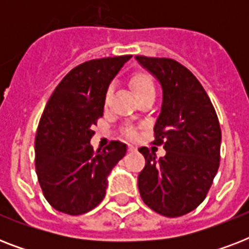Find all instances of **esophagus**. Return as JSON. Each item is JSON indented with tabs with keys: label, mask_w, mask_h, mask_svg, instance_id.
I'll return each instance as SVG.
<instances>
[{
	"label": "esophagus",
	"mask_w": 249,
	"mask_h": 249,
	"mask_svg": "<svg viewBox=\"0 0 249 249\" xmlns=\"http://www.w3.org/2000/svg\"><path fill=\"white\" fill-rule=\"evenodd\" d=\"M128 150L129 151H136V147H134V146H129Z\"/></svg>",
	"instance_id": "1"
}]
</instances>
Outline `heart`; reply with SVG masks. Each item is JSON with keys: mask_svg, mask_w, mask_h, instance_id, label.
I'll return each mask as SVG.
<instances>
[{"mask_svg": "<svg viewBox=\"0 0 249 249\" xmlns=\"http://www.w3.org/2000/svg\"><path fill=\"white\" fill-rule=\"evenodd\" d=\"M129 86L133 90V93L136 94V97L140 98L148 95V94H155V83L151 75H148L146 72H137L134 75L130 76L129 79ZM109 97V90L106 94V101ZM129 136H134V133L129 132Z\"/></svg>", "mask_w": 249, "mask_h": 249, "instance_id": "heart-1", "label": "heart"}]
</instances>
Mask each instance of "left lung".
<instances>
[{
  "mask_svg": "<svg viewBox=\"0 0 249 249\" xmlns=\"http://www.w3.org/2000/svg\"><path fill=\"white\" fill-rule=\"evenodd\" d=\"M136 59L163 88L152 143L165 150L158 159L154 147L140 148L146 159L138 174L141 197L159 214L183 216L204 200L220 166L218 117L204 88L185 66L169 58Z\"/></svg>",
  "mask_w": 249,
  "mask_h": 249,
  "instance_id": "1",
  "label": "left lung"
}]
</instances>
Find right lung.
<instances>
[{"instance_id":"add662e5","label":"right lung","mask_w":249,"mask_h":249,"mask_svg":"<svg viewBox=\"0 0 249 249\" xmlns=\"http://www.w3.org/2000/svg\"><path fill=\"white\" fill-rule=\"evenodd\" d=\"M132 55L88 60L68 72L46 103L35 141L36 173L53 208L79 216L106 195L107 176L126 154L112 141L94 151L93 126L103 116L109 83Z\"/></svg>"}]
</instances>
